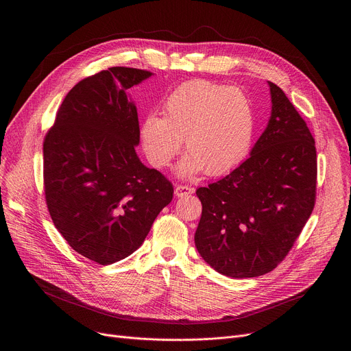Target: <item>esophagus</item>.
<instances>
[{"mask_svg": "<svg viewBox=\"0 0 351 351\" xmlns=\"http://www.w3.org/2000/svg\"><path fill=\"white\" fill-rule=\"evenodd\" d=\"M191 193H193V189L189 187V186H186V184H178V186L175 187V195H178V197L189 195V194H191Z\"/></svg>", "mask_w": 351, "mask_h": 351, "instance_id": "34e87169", "label": "esophagus"}]
</instances>
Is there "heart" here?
I'll use <instances>...</instances> for the list:
<instances>
[{
  "mask_svg": "<svg viewBox=\"0 0 351 351\" xmlns=\"http://www.w3.org/2000/svg\"><path fill=\"white\" fill-rule=\"evenodd\" d=\"M256 134L252 99L236 87L191 80L176 87L164 104V115L148 114L141 144L157 168L169 165L184 137L189 153L179 164L182 175L206 169L218 176L234 169L248 154Z\"/></svg>",
  "mask_w": 351,
  "mask_h": 351,
  "instance_id": "1",
  "label": "heart"
}]
</instances>
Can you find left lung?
Returning a JSON list of instances; mask_svg holds the SVG:
<instances>
[{"label": "left lung", "instance_id": "left-lung-1", "mask_svg": "<svg viewBox=\"0 0 351 351\" xmlns=\"http://www.w3.org/2000/svg\"><path fill=\"white\" fill-rule=\"evenodd\" d=\"M269 83L272 112L250 156L195 194L203 206L199 256L230 278L275 269L307 223L317 195L314 137L283 90Z\"/></svg>", "mask_w": 351, "mask_h": 351}]
</instances>
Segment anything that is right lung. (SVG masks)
Returning a JSON list of instances; mask_svg holds the SVG:
<instances>
[{"label":"right lung","mask_w":351,"mask_h":351,"mask_svg":"<svg viewBox=\"0 0 351 351\" xmlns=\"http://www.w3.org/2000/svg\"><path fill=\"white\" fill-rule=\"evenodd\" d=\"M152 75L114 66L80 80L44 137L48 213L76 253L101 265L134 253L173 197L172 183L134 149L138 118L126 90Z\"/></svg>","instance_id":"add662e5"}]
</instances>
